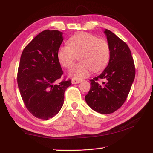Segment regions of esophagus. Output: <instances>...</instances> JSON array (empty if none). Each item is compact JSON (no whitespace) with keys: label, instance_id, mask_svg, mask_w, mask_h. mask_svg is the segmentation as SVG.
Returning a JSON list of instances; mask_svg holds the SVG:
<instances>
[{"label":"esophagus","instance_id":"1","mask_svg":"<svg viewBox=\"0 0 153 153\" xmlns=\"http://www.w3.org/2000/svg\"><path fill=\"white\" fill-rule=\"evenodd\" d=\"M81 82V80H78V79H73L71 80V83L72 84H78V83Z\"/></svg>","mask_w":153,"mask_h":153}]
</instances>
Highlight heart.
<instances>
[{
  "label": "heart",
  "mask_w": 153,
  "mask_h": 153,
  "mask_svg": "<svg viewBox=\"0 0 153 153\" xmlns=\"http://www.w3.org/2000/svg\"><path fill=\"white\" fill-rule=\"evenodd\" d=\"M67 44L59 49L57 56L65 68L73 66L78 56L80 62L69 71L73 79H82L88 76L91 71H101L109 61L111 49L107 41L92 33H77L69 38Z\"/></svg>",
  "instance_id": "b5f03b06"
}]
</instances>
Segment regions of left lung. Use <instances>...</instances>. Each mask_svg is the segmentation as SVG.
I'll return each instance as SVG.
<instances>
[{"instance_id": "left-lung-1", "label": "left lung", "mask_w": 153, "mask_h": 153, "mask_svg": "<svg viewBox=\"0 0 153 153\" xmlns=\"http://www.w3.org/2000/svg\"><path fill=\"white\" fill-rule=\"evenodd\" d=\"M105 33L110 46L111 56L101 74L90 80V89L85 96L87 104L101 114H110L125 102L136 74L130 49L110 30ZM105 82L100 83V80Z\"/></svg>"}]
</instances>
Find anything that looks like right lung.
<instances>
[{
	"mask_svg": "<svg viewBox=\"0 0 153 153\" xmlns=\"http://www.w3.org/2000/svg\"><path fill=\"white\" fill-rule=\"evenodd\" d=\"M63 33L46 30L37 35L22 52L17 71L21 97L27 109L41 120L53 117L61 110L64 93L71 80H63L57 53Z\"/></svg>",
	"mask_w": 153,
	"mask_h": 153,
	"instance_id": "1",
	"label": "right lung"
}]
</instances>
